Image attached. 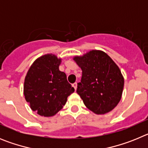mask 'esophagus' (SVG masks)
Wrapping results in <instances>:
<instances>
[{"label":"esophagus","mask_w":148,"mask_h":148,"mask_svg":"<svg viewBox=\"0 0 148 148\" xmlns=\"http://www.w3.org/2000/svg\"><path fill=\"white\" fill-rule=\"evenodd\" d=\"M73 87H74V89H75V90H76V89H77V83H76V82H75V83H74V84H73Z\"/></svg>","instance_id":"esophagus-1"}]
</instances>
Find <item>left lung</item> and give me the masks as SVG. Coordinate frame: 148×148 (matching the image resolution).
<instances>
[{"instance_id":"obj_1","label":"left lung","mask_w":148,"mask_h":148,"mask_svg":"<svg viewBox=\"0 0 148 148\" xmlns=\"http://www.w3.org/2000/svg\"><path fill=\"white\" fill-rule=\"evenodd\" d=\"M74 61L82 70L76 92L85 106L95 114H105L121 100L124 78L112 58L100 50H92Z\"/></svg>"}]
</instances>
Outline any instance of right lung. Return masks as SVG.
<instances>
[{"label": "right lung", "mask_w": 148, "mask_h": 148, "mask_svg": "<svg viewBox=\"0 0 148 148\" xmlns=\"http://www.w3.org/2000/svg\"><path fill=\"white\" fill-rule=\"evenodd\" d=\"M61 59L47 54L35 60L24 80L23 94L30 108L40 116H53L62 109L75 90L59 70Z\"/></svg>", "instance_id": "1"}]
</instances>
